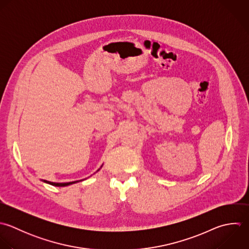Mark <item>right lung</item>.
Here are the masks:
<instances>
[{
    "label": "right lung",
    "mask_w": 249,
    "mask_h": 249,
    "mask_svg": "<svg viewBox=\"0 0 249 249\" xmlns=\"http://www.w3.org/2000/svg\"><path fill=\"white\" fill-rule=\"evenodd\" d=\"M100 170V169H99ZM98 170V171H99ZM44 182L48 183V184H51V185H54V186H58V187H62V186H68L70 184H72V183H75V182H78V181H72V182H65V183H55V182H50V181H47V180H43Z\"/></svg>",
    "instance_id": "obj_1"
}]
</instances>
